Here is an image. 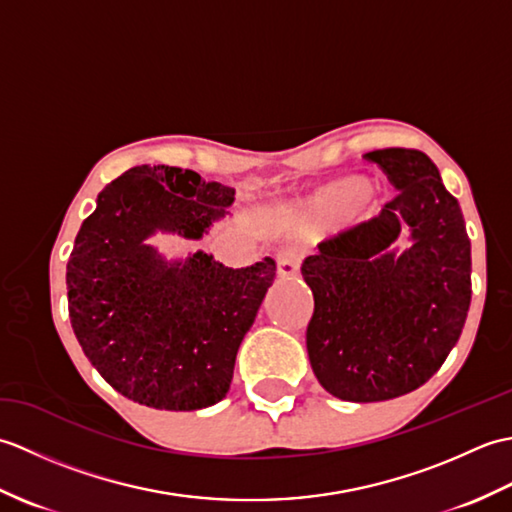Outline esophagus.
Instances as JSON below:
<instances>
[{
	"mask_svg": "<svg viewBox=\"0 0 512 512\" xmlns=\"http://www.w3.org/2000/svg\"><path fill=\"white\" fill-rule=\"evenodd\" d=\"M301 255L295 248H284L277 255V273L279 277H295L299 273Z\"/></svg>",
	"mask_w": 512,
	"mask_h": 512,
	"instance_id": "34e87169",
	"label": "esophagus"
}]
</instances>
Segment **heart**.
I'll use <instances>...</instances> for the list:
<instances>
[{
  "mask_svg": "<svg viewBox=\"0 0 512 512\" xmlns=\"http://www.w3.org/2000/svg\"><path fill=\"white\" fill-rule=\"evenodd\" d=\"M369 200H372V189H369L367 180L363 176H356V173H350V176H341L325 184L310 200L306 211H303V217L308 222H325L354 209L358 202Z\"/></svg>",
  "mask_w": 512,
  "mask_h": 512,
  "instance_id": "obj_1",
  "label": "heart"
}]
</instances>
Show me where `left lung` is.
<instances>
[{
	"label": "left lung",
	"instance_id": "left-lung-1",
	"mask_svg": "<svg viewBox=\"0 0 512 512\" xmlns=\"http://www.w3.org/2000/svg\"><path fill=\"white\" fill-rule=\"evenodd\" d=\"M365 158L400 193L374 220L325 239L301 266L314 297L312 372L350 402L398 398L427 383L471 306V239L438 167L402 147Z\"/></svg>",
	"mask_w": 512,
	"mask_h": 512
}]
</instances>
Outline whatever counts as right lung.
<instances>
[{"mask_svg":"<svg viewBox=\"0 0 512 512\" xmlns=\"http://www.w3.org/2000/svg\"><path fill=\"white\" fill-rule=\"evenodd\" d=\"M233 200L235 189L191 169L140 165L107 184L74 239L65 273L72 330L99 374L138 405L204 409L231 387L275 262L228 268L202 250L167 262L145 239H200Z\"/></svg>","mask_w":512,"mask_h":512,"instance_id":"obj_1","label":"right lung"}]
</instances>
